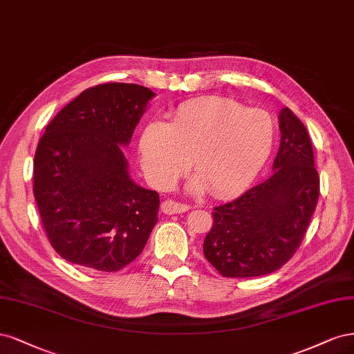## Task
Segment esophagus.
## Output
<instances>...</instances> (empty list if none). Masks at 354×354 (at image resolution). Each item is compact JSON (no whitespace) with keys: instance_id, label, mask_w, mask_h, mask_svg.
<instances>
[{"instance_id":"1","label":"esophagus","mask_w":354,"mask_h":354,"mask_svg":"<svg viewBox=\"0 0 354 354\" xmlns=\"http://www.w3.org/2000/svg\"><path fill=\"white\" fill-rule=\"evenodd\" d=\"M189 210V206L185 203H179L175 200H166L162 203V212L166 214H176Z\"/></svg>"}]
</instances>
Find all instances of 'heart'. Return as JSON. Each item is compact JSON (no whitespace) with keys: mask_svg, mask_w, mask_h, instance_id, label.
Masks as SVG:
<instances>
[{"mask_svg":"<svg viewBox=\"0 0 354 354\" xmlns=\"http://www.w3.org/2000/svg\"><path fill=\"white\" fill-rule=\"evenodd\" d=\"M277 141V124L265 110L221 97L179 104L170 122H153L140 138L141 163L153 184L172 187L192 167L214 197L241 191L263 167Z\"/></svg>","mask_w":354,"mask_h":354,"instance_id":"heart-1","label":"heart"}]
</instances>
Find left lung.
Wrapping results in <instances>:
<instances>
[{
    "instance_id": "obj_1",
    "label": "left lung",
    "mask_w": 354,
    "mask_h": 354,
    "mask_svg": "<svg viewBox=\"0 0 354 354\" xmlns=\"http://www.w3.org/2000/svg\"><path fill=\"white\" fill-rule=\"evenodd\" d=\"M273 174L235 200L213 207L203 253L225 278H253L282 268L297 252L319 198L310 136L288 109L279 115Z\"/></svg>"
}]
</instances>
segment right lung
Instances as JSON below:
<instances>
[{
	"label": "right lung",
	"instance_id": "add662e5",
	"mask_svg": "<svg viewBox=\"0 0 354 354\" xmlns=\"http://www.w3.org/2000/svg\"><path fill=\"white\" fill-rule=\"evenodd\" d=\"M153 91L91 86L48 123L33 158V196L51 247L71 263L118 272L141 254L158 192L131 180L129 144Z\"/></svg>",
	"mask_w": 354,
	"mask_h": 354
}]
</instances>
